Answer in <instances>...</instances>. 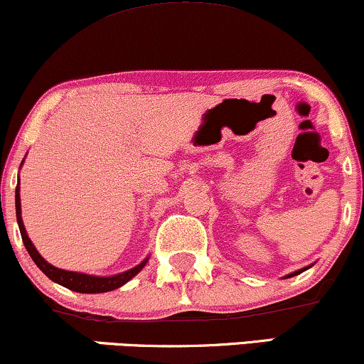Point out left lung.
<instances>
[{
	"instance_id": "8db88e82",
	"label": "left lung",
	"mask_w": 364,
	"mask_h": 364,
	"mask_svg": "<svg viewBox=\"0 0 364 364\" xmlns=\"http://www.w3.org/2000/svg\"><path fill=\"white\" fill-rule=\"evenodd\" d=\"M304 270H306V268H304ZM304 270H299V272H294V273H290V275H287V278H290V277H295V275H299V273H302Z\"/></svg>"
}]
</instances>
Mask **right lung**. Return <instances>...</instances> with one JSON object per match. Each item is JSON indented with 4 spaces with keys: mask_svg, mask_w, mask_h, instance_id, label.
<instances>
[{
    "mask_svg": "<svg viewBox=\"0 0 364 364\" xmlns=\"http://www.w3.org/2000/svg\"><path fill=\"white\" fill-rule=\"evenodd\" d=\"M15 204H16V221H18V226H20L21 240H23V245L26 251H28L31 259H33L35 264H37L40 270L50 278V280H53L58 285L65 287V289L80 291V294H101V291H109V290L119 289L121 285H124L128 280H132V278L136 275L143 267H145L146 259L138 264V267L132 268V270L119 273V275H113V277H92V275H86V273L65 272V270H60V268H55L53 264L47 263L42 257H40L38 251L35 250L33 243L30 241V237L26 236L23 221H21V216H20L21 209H20V189H18V186H16V194H15Z\"/></svg>",
    "mask_w": 364,
    "mask_h": 364,
    "instance_id": "obj_1",
    "label": "right lung"
}]
</instances>
